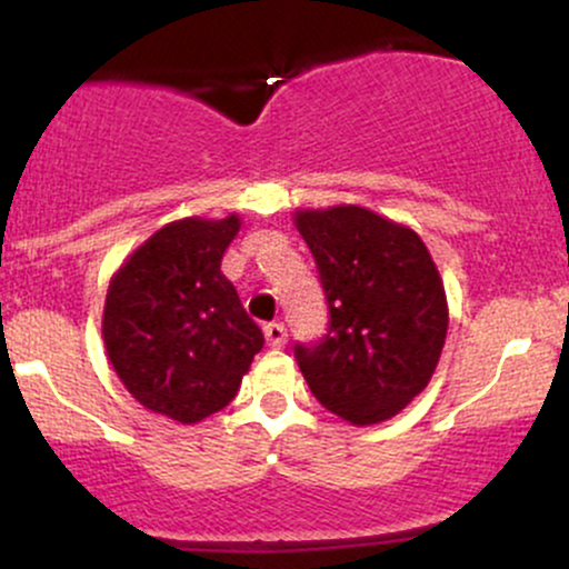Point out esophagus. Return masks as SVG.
<instances>
[{"mask_svg": "<svg viewBox=\"0 0 569 569\" xmlns=\"http://www.w3.org/2000/svg\"><path fill=\"white\" fill-rule=\"evenodd\" d=\"M264 339L270 348H283L286 339H289V331H286L283 323H267L264 326Z\"/></svg>", "mask_w": 569, "mask_h": 569, "instance_id": "1", "label": "esophagus"}]
</instances>
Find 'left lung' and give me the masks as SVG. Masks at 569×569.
Returning <instances> with one entry per match:
<instances>
[{
	"label": "left lung",
	"mask_w": 569,
	"mask_h": 569,
	"mask_svg": "<svg viewBox=\"0 0 569 569\" xmlns=\"http://www.w3.org/2000/svg\"><path fill=\"white\" fill-rule=\"evenodd\" d=\"M329 302V331L293 348L312 396L352 426L396 417L426 390L447 339L439 270L420 234L361 206L297 211Z\"/></svg>",
	"instance_id": "1"
}]
</instances>
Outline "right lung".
<instances>
[{
  "label": "right lung",
  "mask_w": 569,
  "mask_h": 569,
  "mask_svg": "<svg viewBox=\"0 0 569 569\" xmlns=\"http://www.w3.org/2000/svg\"><path fill=\"white\" fill-rule=\"evenodd\" d=\"M240 219L171 221L114 272L103 305V345L128 393L176 422L224 409L262 350L221 272Z\"/></svg>",
  "instance_id": "add662e5"
}]
</instances>
